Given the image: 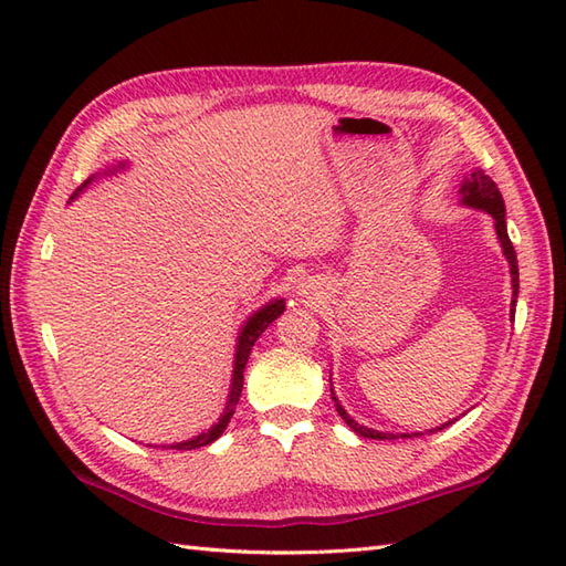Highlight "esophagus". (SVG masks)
<instances>
[{"instance_id":"34e87169","label":"esophagus","mask_w":566,"mask_h":566,"mask_svg":"<svg viewBox=\"0 0 566 566\" xmlns=\"http://www.w3.org/2000/svg\"><path fill=\"white\" fill-rule=\"evenodd\" d=\"M298 294H314V286L302 284V286H298Z\"/></svg>"}]
</instances>
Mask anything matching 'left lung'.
<instances>
[{
	"instance_id": "obj_1",
	"label": "left lung",
	"mask_w": 566,
	"mask_h": 566,
	"mask_svg": "<svg viewBox=\"0 0 566 566\" xmlns=\"http://www.w3.org/2000/svg\"><path fill=\"white\" fill-rule=\"evenodd\" d=\"M462 203L464 207H472V209H482L486 211L491 219H494V228H496V235H499V243L503 248V255H506L509 264H511V286H513V298H511V318L515 316V298H518V260H515V250H513V243L509 238V228H506V207H503V197L501 191L496 187L494 179H491L489 175H484V170H474L472 177L464 179L462 182ZM331 396L335 401V411L340 413V418L345 420L347 426H350L359 438H371V440H396V438H418L423 436V432H381V430H371L367 426H359L357 420L350 418V413L345 411V408L340 406V401L335 399L333 394V384H331ZM452 423V420H448V423H442L438 428H430L428 432H438L442 428H448Z\"/></svg>"
}]
</instances>
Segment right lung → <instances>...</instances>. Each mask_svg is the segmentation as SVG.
<instances>
[{"label": "right lung", "mask_w": 566, "mask_h": 566, "mask_svg": "<svg viewBox=\"0 0 566 566\" xmlns=\"http://www.w3.org/2000/svg\"><path fill=\"white\" fill-rule=\"evenodd\" d=\"M126 163H118V167H112V170H106L104 175H114L116 170H124ZM97 179V175H92L87 182H84L75 195H72V199H75L80 191L87 187L90 182H94ZM284 311V298H272L270 304H264L262 308H258L255 314H252L245 326L240 328V335H238V345H235V359H233V379H231V391H228V401H226V411L223 416L219 418V423L211 426L207 432H199V436L189 438L185 442H175V444H163V448H172V450H195V448H203V444H211L213 440H219L223 436V430L228 426V420H231V416L235 413V406H238V399H240V391H243V371H245V365H248V357H250V350L252 345L258 343L260 335L264 333V328L270 326V323L274 318H280Z\"/></svg>", "instance_id": "right-lung-1"}]
</instances>
